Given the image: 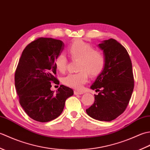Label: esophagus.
<instances>
[{"label":"esophagus","instance_id":"34e87169","mask_svg":"<svg viewBox=\"0 0 150 150\" xmlns=\"http://www.w3.org/2000/svg\"><path fill=\"white\" fill-rule=\"evenodd\" d=\"M74 94L75 95H82L83 94V92H81V91H74Z\"/></svg>","mask_w":150,"mask_h":150}]
</instances>
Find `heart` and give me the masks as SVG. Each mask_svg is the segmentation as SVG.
<instances>
[{
  "mask_svg": "<svg viewBox=\"0 0 150 150\" xmlns=\"http://www.w3.org/2000/svg\"><path fill=\"white\" fill-rule=\"evenodd\" d=\"M68 53L73 60H79V72L69 73L62 79V83L75 90H81L88 81V73L95 77L103 72L106 64L104 54L98 50H94L91 44L81 39H77L68 47ZM54 64L57 69L60 73L65 72L68 59L63 53L57 55Z\"/></svg>",
  "mask_w": 150,
  "mask_h": 150,
  "instance_id": "heart-1",
  "label": "heart"
}]
</instances>
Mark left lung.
<instances>
[{"label": "left lung", "instance_id": "1", "mask_svg": "<svg viewBox=\"0 0 150 150\" xmlns=\"http://www.w3.org/2000/svg\"><path fill=\"white\" fill-rule=\"evenodd\" d=\"M103 50L106 64L91 88L95 95L92 106L86 110L89 116L101 121L115 119L126 109L134 88L132 64L122 44L113 39L98 44Z\"/></svg>", "mask_w": 150, "mask_h": 150}]
</instances>
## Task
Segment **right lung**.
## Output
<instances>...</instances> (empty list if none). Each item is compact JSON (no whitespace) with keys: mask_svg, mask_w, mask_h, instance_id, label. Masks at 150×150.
<instances>
[{"mask_svg":"<svg viewBox=\"0 0 150 150\" xmlns=\"http://www.w3.org/2000/svg\"><path fill=\"white\" fill-rule=\"evenodd\" d=\"M63 42L39 37L22 52L15 73V86L19 103L31 119L51 121L62 113L66 100L73 95L71 88L60 85L55 93L52 83L59 84L55 77V57L64 49Z\"/></svg>","mask_w":150,"mask_h":150,"instance_id":"add662e5","label":"right lung"}]
</instances>
